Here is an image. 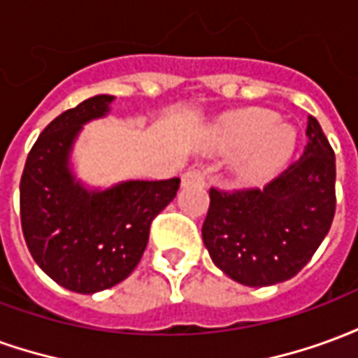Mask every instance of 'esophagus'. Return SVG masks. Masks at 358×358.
Segmentation results:
<instances>
[{"label": "esophagus", "mask_w": 358, "mask_h": 358, "mask_svg": "<svg viewBox=\"0 0 358 358\" xmlns=\"http://www.w3.org/2000/svg\"><path fill=\"white\" fill-rule=\"evenodd\" d=\"M182 182H184V184H203V182H205V172L197 171V169H192V171L184 172Z\"/></svg>", "instance_id": "obj_1"}]
</instances>
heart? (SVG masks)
Listing matches in <instances>:
<instances>
[{"instance_id": "b5f03b06", "label": "heart", "mask_w": 358, "mask_h": 358, "mask_svg": "<svg viewBox=\"0 0 358 358\" xmlns=\"http://www.w3.org/2000/svg\"><path fill=\"white\" fill-rule=\"evenodd\" d=\"M295 145V128L280 124V117L272 110H243L213 130V148L243 151L232 164V178L240 186H263L274 178L289 163Z\"/></svg>"}]
</instances>
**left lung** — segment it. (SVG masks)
<instances>
[{"instance_id":"obj_1","label":"left lung","mask_w":358,"mask_h":358,"mask_svg":"<svg viewBox=\"0 0 358 358\" xmlns=\"http://www.w3.org/2000/svg\"><path fill=\"white\" fill-rule=\"evenodd\" d=\"M308 143L264 189H210L203 243L226 276L249 287L285 282L315 255L336 213V155L315 117Z\"/></svg>"}]
</instances>
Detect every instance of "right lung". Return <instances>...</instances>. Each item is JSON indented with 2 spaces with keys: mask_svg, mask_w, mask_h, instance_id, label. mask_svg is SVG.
<instances>
[{
  "mask_svg": "<svg viewBox=\"0 0 358 358\" xmlns=\"http://www.w3.org/2000/svg\"><path fill=\"white\" fill-rule=\"evenodd\" d=\"M99 94L45 126L20 178V222L36 264L76 293L109 289L130 276L148 248L151 220L176 197L180 178L126 180L90 187L76 178L73 149L84 124L107 117Z\"/></svg>",
  "mask_w": 358,
  "mask_h": 358,
  "instance_id": "right-lung-1",
  "label": "right lung"
}]
</instances>
